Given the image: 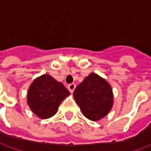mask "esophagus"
<instances>
[{"label": "esophagus", "instance_id": "34e87169", "mask_svg": "<svg viewBox=\"0 0 151 151\" xmlns=\"http://www.w3.org/2000/svg\"><path fill=\"white\" fill-rule=\"evenodd\" d=\"M76 88V85L74 84V83H71V84H69V86H68V89H69V91L71 93H73V91H74V89Z\"/></svg>", "mask_w": 151, "mask_h": 151}]
</instances>
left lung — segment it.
Here are the masks:
<instances>
[{
    "label": "left lung",
    "mask_w": 151,
    "mask_h": 151,
    "mask_svg": "<svg viewBox=\"0 0 151 151\" xmlns=\"http://www.w3.org/2000/svg\"><path fill=\"white\" fill-rule=\"evenodd\" d=\"M73 97L87 119L101 120L111 111L113 106V92L106 79L91 73L73 91Z\"/></svg>",
    "instance_id": "left-lung-1"
}]
</instances>
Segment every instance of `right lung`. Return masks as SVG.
Returning <instances> with one entry per match:
<instances>
[{
  "mask_svg": "<svg viewBox=\"0 0 151 151\" xmlns=\"http://www.w3.org/2000/svg\"><path fill=\"white\" fill-rule=\"evenodd\" d=\"M70 95L60 82L49 74L38 77L29 86L27 104L40 119H48L58 110L60 103Z\"/></svg>",
  "mask_w": 151,
  "mask_h": 151,
  "instance_id": "obj_1",
  "label": "right lung"
}]
</instances>
